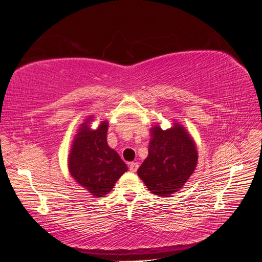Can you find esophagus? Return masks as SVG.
Returning <instances> with one entry per match:
<instances>
[{
    "instance_id": "1",
    "label": "esophagus",
    "mask_w": 262,
    "mask_h": 262,
    "mask_svg": "<svg viewBox=\"0 0 262 262\" xmlns=\"http://www.w3.org/2000/svg\"><path fill=\"white\" fill-rule=\"evenodd\" d=\"M138 168H139V163L133 162V163L129 164V169H130L131 172H136L138 170Z\"/></svg>"
}]
</instances>
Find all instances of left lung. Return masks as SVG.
<instances>
[{
    "mask_svg": "<svg viewBox=\"0 0 262 262\" xmlns=\"http://www.w3.org/2000/svg\"><path fill=\"white\" fill-rule=\"evenodd\" d=\"M150 134L148 155L138 169V175L150 192L169 196L184 187L194 171L198 163L195 144L178 123L167 130L155 125Z\"/></svg>",
    "mask_w": 262,
    "mask_h": 262,
    "instance_id": "left-lung-1",
    "label": "left lung"
}]
</instances>
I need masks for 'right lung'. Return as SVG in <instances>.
I'll return each instance as SVG.
<instances>
[{"label":"right lung","mask_w":262,"mask_h":262,"mask_svg":"<svg viewBox=\"0 0 262 262\" xmlns=\"http://www.w3.org/2000/svg\"><path fill=\"white\" fill-rule=\"evenodd\" d=\"M81 125L69 155V170L78 185L93 196L101 198L110 192L128 167L115 149L107 143L108 122L101 121L96 130L89 122Z\"/></svg>","instance_id":"obj_1"}]
</instances>
